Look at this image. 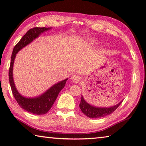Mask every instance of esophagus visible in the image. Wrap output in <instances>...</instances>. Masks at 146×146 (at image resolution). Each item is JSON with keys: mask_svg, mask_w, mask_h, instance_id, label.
<instances>
[{"mask_svg": "<svg viewBox=\"0 0 146 146\" xmlns=\"http://www.w3.org/2000/svg\"><path fill=\"white\" fill-rule=\"evenodd\" d=\"M71 80L74 83H78L81 80V77L77 75H74L71 76Z\"/></svg>", "mask_w": 146, "mask_h": 146, "instance_id": "34e87169", "label": "esophagus"}]
</instances>
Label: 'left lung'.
Segmentation results:
<instances>
[{"label": "left lung", "mask_w": 146, "mask_h": 146, "mask_svg": "<svg viewBox=\"0 0 146 146\" xmlns=\"http://www.w3.org/2000/svg\"><path fill=\"white\" fill-rule=\"evenodd\" d=\"M122 102V101H121L118 104L110 108H98L89 104L82 96L79 107H80L82 112L88 117L91 118H97L111 114L113 112H114L117 110Z\"/></svg>", "instance_id": "obj_1"}]
</instances>
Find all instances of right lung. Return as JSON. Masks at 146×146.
<instances>
[{
    "mask_svg": "<svg viewBox=\"0 0 146 146\" xmlns=\"http://www.w3.org/2000/svg\"><path fill=\"white\" fill-rule=\"evenodd\" d=\"M51 28H31L22 37L20 41L14 47L11 57L10 67L9 70V80L13 95L17 103L21 107L31 113L35 115H44L49 111L56 100L60 91L65 86L68 78L60 81L53 85L42 95L35 98H26L22 96L16 89L13 78V68L16 54L24 47L31 43L32 41L40 35L42 33L50 29Z\"/></svg>",
    "mask_w": 146,
    "mask_h": 146,
    "instance_id": "1",
    "label": "right lung"
}]
</instances>
